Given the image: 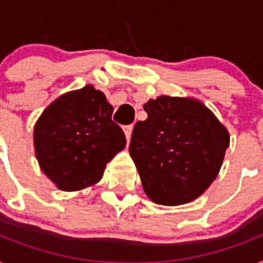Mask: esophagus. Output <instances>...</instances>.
<instances>
[{"label":"esophagus","mask_w":263,"mask_h":263,"mask_svg":"<svg viewBox=\"0 0 263 263\" xmlns=\"http://www.w3.org/2000/svg\"><path fill=\"white\" fill-rule=\"evenodd\" d=\"M123 129H124V134H125V136H127V140H129V139H131V135H132V129H134V125H125Z\"/></svg>","instance_id":"1"}]
</instances>
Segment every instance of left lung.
<instances>
[{"label": "left lung", "instance_id": "1", "mask_svg": "<svg viewBox=\"0 0 263 263\" xmlns=\"http://www.w3.org/2000/svg\"><path fill=\"white\" fill-rule=\"evenodd\" d=\"M129 143L147 197L161 205L193 201L211 186L230 146L228 129L201 101L159 96L144 104Z\"/></svg>", "mask_w": 263, "mask_h": 263}]
</instances>
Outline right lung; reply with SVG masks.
I'll use <instances>...</instances> for the list:
<instances>
[{
  "mask_svg": "<svg viewBox=\"0 0 263 263\" xmlns=\"http://www.w3.org/2000/svg\"><path fill=\"white\" fill-rule=\"evenodd\" d=\"M112 113L105 95L91 85L59 96L43 110L33 128L35 155L58 189L93 186L106 163L124 150L125 135Z\"/></svg>",
  "mask_w": 263,
  "mask_h": 263,
  "instance_id": "obj_1",
  "label": "right lung"
}]
</instances>
